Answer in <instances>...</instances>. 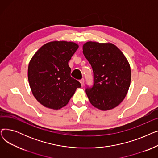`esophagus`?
Returning <instances> with one entry per match:
<instances>
[{
  "label": "esophagus",
  "mask_w": 158,
  "mask_h": 158,
  "mask_svg": "<svg viewBox=\"0 0 158 158\" xmlns=\"http://www.w3.org/2000/svg\"><path fill=\"white\" fill-rule=\"evenodd\" d=\"M80 82H81V85L82 86H84V84H85V79H82L80 80Z\"/></svg>",
  "instance_id": "obj_1"
}]
</instances>
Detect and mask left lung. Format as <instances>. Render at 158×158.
I'll return each instance as SVG.
<instances>
[{
    "label": "left lung",
    "instance_id": "1",
    "mask_svg": "<svg viewBox=\"0 0 158 158\" xmlns=\"http://www.w3.org/2000/svg\"><path fill=\"white\" fill-rule=\"evenodd\" d=\"M82 50L94 72V85L86 89L90 103L102 111L114 108L123 101L130 86L131 68L127 60L111 43L88 41Z\"/></svg>",
    "mask_w": 158,
    "mask_h": 158
}]
</instances>
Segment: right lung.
I'll return each instance as SVG.
<instances>
[{"mask_svg": "<svg viewBox=\"0 0 158 158\" xmlns=\"http://www.w3.org/2000/svg\"><path fill=\"white\" fill-rule=\"evenodd\" d=\"M78 47L71 41H54L44 45L31 58L28 66L29 86L36 100L45 107L62 108L81 87L70 76L69 66Z\"/></svg>", "mask_w": 158, "mask_h": 158, "instance_id": "right-lung-1", "label": "right lung"}]
</instances>
